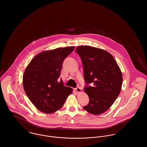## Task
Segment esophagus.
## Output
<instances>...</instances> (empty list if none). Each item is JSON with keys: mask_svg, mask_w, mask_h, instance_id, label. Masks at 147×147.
Masks as SVG:
<instances>
[{"mask_svg": "<svg viewBox=\"0 0 147 147\" xmlns=\"http://www.w3.org/2000/svg\"><path fill=\"white\" fill-rule=\"evenodd\" d=\"M75 90H76V91L77 92H81V91H82L81 88H80V87H77L76 88H75Z\"/></svg>", "mask_w": 147, "mask_h": 147, "instance_id": "34e87169", "label": "esophagus"}]
</instances>
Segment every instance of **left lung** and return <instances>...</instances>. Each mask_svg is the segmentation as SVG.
<instances>
[{"label": "left lung", "instance_id": "left-lung-1", "mask_svg": "<svg viewBox=\"0 0 147 147\" xmlns=\"http://www.w3.org/2000/svg\"><path fill=\"white\" fill-rule=\"evenodd\" d=\"M76 52L81 59L89 102L83 108L89 113L106 112L119 95L122 74L115 59L109 52L90 46H80Z\"/></svg>", "mask_w": 147, "mask_h": 147}]
</instances>
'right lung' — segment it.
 I'll use <instances>...</instances> for the list:
<instances>
[{"instance_id": "add662e5", "label": "right lung", "mask_w": 147, "mask_h": 147, "mask_svg": "<svg viewBox=\"0 0 147 147\" xmlns=\"http://www.w3.org/2000/svg\"><path fill=\"white\" fill-rule=\"evenodd\" d=\"M75 47L59 48L36 56L23 76L24 91L34 106L40 111L51 114L59 110L73 89L59 81L63 62Z\"/></svg>"}]
</instances>
